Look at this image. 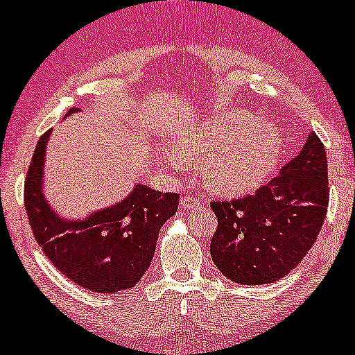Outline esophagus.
<instances>
[{"mask_svg": "<svg viewBox=\"0 0 355 355\" xmlns=\"http://www.w3.org/2000/svg\"><path fill=\"white\" fill-rule=\"evenodd\" d=\"M201 201H202L201 194H191V192H187V194H184L180 198V206L184 209H192L194 206H198Z\"/></svg>", "mask_w": 355, "mask_h": 355, "instance_id": "obj_1", "label": "esophagus"}]
</instances>
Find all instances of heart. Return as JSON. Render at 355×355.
Instances as JSON below:
<instances>
[{
  "label": "heart",
  "instance_id": "b5f03b06",
  "mask_svg": "<svg viewBox=\"0 0 355 355\" xmlns=\"http://www.w3.org/2000/svg\"><path fill=\"white\" fill-rule=\"evenodd\" d=\"M175 153L191 163L203 161L199 171L211 191L237 194L269 177L279 153V135L270 123L230 111L189 130Z\"/></svg>",
  "mask_w": 355,
  "mask_h": 355
}]
</instances>
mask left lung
<instances>
[{
    "label": "left lung",
    "mask_w": 355,
    "mask_h": 355,
    "mask_svg": "<svg viewBox=\"0 0 355 355\" xmlns=\"http://www.w3.org/2000/svg\"><path fill=\"white\" fill-rule=\"evenodd\" d=\"M328 159L314 132L279 175L253 194L211 201L218 225L209 253L220 272L239 284L288 276L318 239L328 213Z\"/></svg>",
    "instance_id": "obj_1"
}]
</instances>
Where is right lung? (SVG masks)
I'll list each match as a JSON object with an SVG mask.
<instances>
[{
	"instance_id": "1",
	"label": "right lung",
	"mask_w": 355,
	"mask_h": 355,
	"mask_svg": "<svg viewBox=\"0 0 355 355\" xmlns=\"http://www.w3.org/2000/svg\"><path fill=\"white\" fill-rule=\"evenodd\" d=\"M76 111L69 109L67 116ZM48 137L50 130L37 140L24 182V205L34 239L48 260L81 288L97 293L133 288L149 269L157 234L177 213L180 196L137 185L121 202L88 218H60L41 191Z\"/></svg>"
}]
</instances>
